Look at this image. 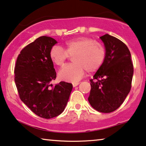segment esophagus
<instances>
[{"instance_id": "1", "label": "esophagus", "mask_w": 146, "mask_h": 146, "mask_svg": "<svg viewBox=\"0 0 146 146\" xmlns=\"http://www.w3.org/2000/svg\"><path fill=\"white\" fill-rule=\"evenodd\" d=\"M79 84V83H78V82H76V83H73V87H76V86H77V85H78Z\"/></svg>"}]
</instances>
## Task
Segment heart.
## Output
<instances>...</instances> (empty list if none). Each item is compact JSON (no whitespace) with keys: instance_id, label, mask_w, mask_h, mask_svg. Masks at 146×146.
Returning <instances> with one entry per match:
<instances>
[{"instance_id":"heart-1","label":"heart","mask_w":146,"mask_h":146,"mask_svg":"<svg viewBox=\"0 0 146 146\" xmlns=\"http://www.w3.org/2000/svg\"><path fill=\"white\" fill-rule=\"evenodd\" d=\"M63 48L58 45L52 46L49 51L50 59L59 67L65 65L69 55L72 63L59 72L62 80L77 82L82 78L87 70L89 73L96 71L106 59V48L100 42L87 37H79L65 42Z\"/></svg>"}]
</instances>
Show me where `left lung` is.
Segmentation results:
<instances>
[{
	"mask_svg": "<svg viewBox=\"0 0 146 146\" xmlns=\"http://www.w3.org/2000/svg\"><path fill=\"white\" fill-rule=\"evenodd\" d=\"M106 59L91 79L89 104L95 110L110 113L123 104L131 87L133 66L129 48L121 40L108 34L101 36Z\"/></svg>",
	"mask_w": 146,
	"mask_h": 146,
	"instance_id": "obj_1",
	"label": "left lung"
}]
</instances>
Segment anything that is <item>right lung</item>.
<instances>
[{"label":"right lung","instance_id":"right-lung-1","mask_svg":"<svg viewBox=\"0 0 146 146\" xmlns=\"http://www.w3.org/2000/svg\"><path fill=\"white\" fill-rule=\"evenodd\" d=\"M57 40L40 36L21 51L15 67V82L21 101L36 115L45 119L57 117L65 110L73 89L71 83L56 79L49 51Z\"/></svg>","mask_w":146,"mask_h":146}]
</instances>
